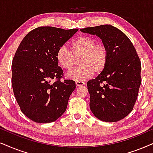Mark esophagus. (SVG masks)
<instances>
[{
  "mask_svg": "<svg viewBox=\"0 0 153 153\" xmlns=\"http://www.w3.org/2000/svg\"><path fill=\"white\" fill-rule=\"evenodd\" d=\"M75 84H76L77 86L79 87V86H82V85H84L85 82H82V81H76V82H75Z\"/></svg>",
  "mask_w": 153,
  "mask_h": 153,
  "instance_id": "1",
  "label": "esophagus"
}]
</instances>
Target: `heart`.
Instances as JSON below:
<instances>
[{"label": "heart", "mask_w": 153, "mask_h": 153, "mask_svg": "<svg viewBox=\"0 0 153 153\" xmlns=\"http://www.w3.org/2000/svg\"><path fill=\"white\" fill-rule=\"evenodd\" d=\"M59 64L66 71L74 66L79 59L80 67L67 73L66 77L74 81H84L104 70L108 60V51L105 45L97 43V40L88 36H81L71 44V51L61 47L56 54Z\"/></svg>", "instance_id": "heart-1"}]
</instances>
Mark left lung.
<instances>
[{"label":"left lung","instance_id":"obj_1","mask_svg":"<svg viewBox=\"0 0 153 153\" xmlns=\"http://www.w3.org/2000/svg\"><path fill=\"white\" fill-rule=\"evenodd\" d=\"M96 35L108 51L104 70L87 82L89 107L96 117L103 122L125 118L135 104L141 82V64L134 47L123 31L109 24L81 28Z\"/></svg>","mask_w":153,"mask_h":153}]
</instances>
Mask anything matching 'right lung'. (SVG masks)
I'll return each instance as SVG.
<instances>
[{
	"mask_svg": "<svg viewBox=\"0 0 153 153\" xmlns=\"http://www.w3.org/2000/svg\"><path fill=\"white\" fill-rule=\"evenodd\" d=\"M78 30L40 26L28 33L16 51L12 63L14 94L22 113L36 123H52L66 111L75 82L60 80L63 71L56 54ZM52 79L57 80L52 83Z\"/></svg>",
	"mask_w": 153,
	"mask_h": 153,
	"instance_id": "right-lung-1",
	"label": "right lung"
}]
</instances>
